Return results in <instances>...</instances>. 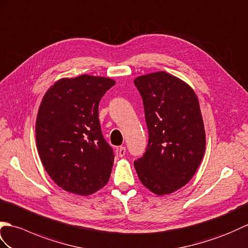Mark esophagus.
<instances>
[{"mask_svg": "<svg viewBox=\"0 0 248 248\" xmlns=\"http://www.w3.org/2000/svg\"><path fill=\"white\" fill-rule=\"evenodd\" d=\"M125 154H126L125 146H120L118 148V155H119V157H124Z\"/></svg>", "mask_w": 248, "mask_h": 248, "instance_id": "34e87169", "label": "esophagus"}]
</instances>
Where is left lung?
I'll return each instance as SVG.
<instances>
[{
	"label": "left lung",
	"mask_w": 248,
	"mask_h": 248,
	"mask_svg": "<svg viewBox=\"0 0 248 248\" xmlns=\"http://www.w3.org/2000/svg\"><path fill=\"white\" fill-rule=\"evenodd\" d=\"M144 106L148 142L134 162L141 183L158 195L178 190L193 177L206 147L199 98L167 72L135 79Z\"/></svg>",
	"instance_id": "obj_1"
}]
</instances>
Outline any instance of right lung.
I'll use <instances>...</instances> for the list:
<instances>
[{
	"label": "right lung",
	"instance_id": "1",
	"mask_svg": "<svg viewBox=\"0 0 248 248\" xmlns=\"http://www.w3.org/2000/svg\"><path fill=\"white\" fill-rule=\"evenodd\" d=\"M114 84L86 74L62 78L42 98L36 121L38 154L49 177L71 193L90 195L109 180L114 154L102 134L98 104Z\"/></svg>",
	"mask_w": 248,
	"mask_h": 248
}]
</instances>
